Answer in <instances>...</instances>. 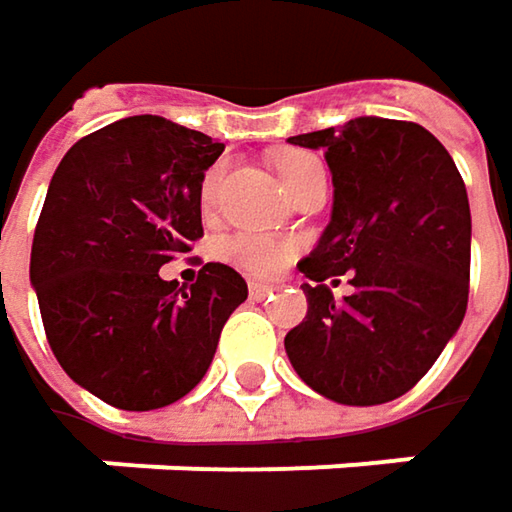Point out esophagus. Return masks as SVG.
Wrapping results in <instances>:
<instances>
[{
	"instance_id": "1",
	"label": "esophagus",
	"mask_w": 512,
	"mask_h": 512,
	"mask_svg": "<svg viewBox=\"0 0 512 512\" xmlns=\"http://www.w3.org/2000/svg\"><path fill=\"white\" fill-rule=\"evenodd\" d=\"M268 294H274V286H265V283H250V297H253V300H265Z\"/></svg>"
}]
</instances>
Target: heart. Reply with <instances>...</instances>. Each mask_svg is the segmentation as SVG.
<instances>
[{"mask_svg":"<svg viewBox=\"0 0 512 512\" xmlns=\"http://www.w3.org/2000/svg\"><path fill=\"white\" fill-rule=\"evenodd\" d=\"M274 167L283 179V185L291 188L294 182H300L306 173L324 167L321 159L315 153H306V150H280L274 156ZM218 185H221V170H209L206 179H203V188H200V200L203 206H212L215 197H218ZM297 253V244L288 241V238H271V235H256V232H238V235H229L224 244H221V256H224L229 265L253 274V277H274L286 268L288 262L294 259Z\"/></svg>","mask_w":512,"mask_h":512,"instance_id":"b5f03b06","label":"heart"}]
</instances>
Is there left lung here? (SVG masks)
I'll return each mask as SVG.
<instances>
[{
    "label": "left lung",
    "mask_w": 512,
    "mask_h": 512,
    "mask_svg": "<svg viewBox=\"0 0 512 512\" xmlns=\"http://www.w3.org/2000/svg\"><path fill=\"white\" fill-rule=\"evenodd\" d=\"M324 150L333 218L297 265L309 283L306 318L286 353L318 395L371 407L407 395L457 333L469 303L472 215L448 150L418 123L356 117L294 135ZM352 271L336 301L326 280Z\"/></svg>",
    "instance_id": "left-lung-1"
}]
</instances>
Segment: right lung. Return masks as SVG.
I'll return each instance as SVG.
<instances>
[{
	"mask_svg": "<svg viewBox=\"0 0 512 512\" xmlns=\"http://www.w3.org/2000/svg\"><path fill=\"white\" fill-rule=\"evenodd\" d=\"M221 153L203 132L141 114L76 141L49 182L32 241L43 330L61 368L117 410L185 398L247 300L221 262L188 288L159 277L203 238L200 188Z\"/></svg>",
	"mask_w": 512,
	"mask_h": 512,
	"instance_id": "add662e5",
	"label": "right lung"
}]
</instances>
